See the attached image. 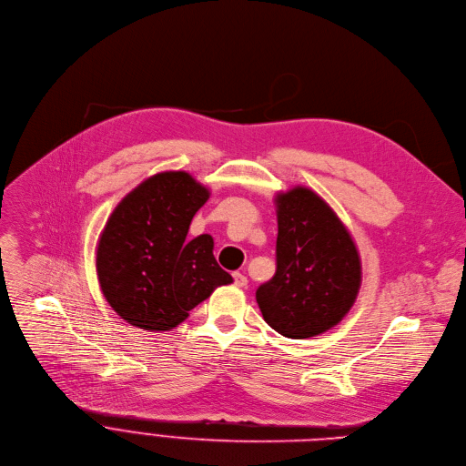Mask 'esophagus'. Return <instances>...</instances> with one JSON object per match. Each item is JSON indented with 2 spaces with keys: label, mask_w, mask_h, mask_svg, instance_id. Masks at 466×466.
I'll return each mask as SVG.
<instances>
[{
  "label": "esophagus",
  "mask_w": 466,
  "mask_h": 466,
  "mask_svg": "<svg viewBox=\"0 0 466 466\" xmlns=\"http://www.w3.org/2000/svg\"><path fill=\"white\" fill-rule=\"evenodd\" d=\"M232 277H234V284H236V286H239V288H245V286L248 284L247 277H245L243 273H239V271H236Z\"/></svg>",
  "instance_id": "obj_1"
}]
</instances>
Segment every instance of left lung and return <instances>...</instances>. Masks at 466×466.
I'll list each match as a JSON object with an SVG mask.
<instances>
[{"mask_svg": "<svg viewBox=\"0 0 466 466\" xmlns=\"http://www.w3.org/2000/svg\"><path fill=\"white\" fill-rule=\"evenodd\" d=\"M277 271L258 286L266 323L286 338H310L350 312L360 288V257L332 208L312 189L277 198Z\"/></svg>", "mask_w": 466, "mask_h": 466, "instance_id": "obj_1", "label": "left lung"}]
</instances>
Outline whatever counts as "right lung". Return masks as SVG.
<instances>
[{"mask_svg": "<svg viewBox=\"0 0 466 466\" xmlns=\"http://www.w3.org/2000/svg\"><path fill=\"white\" fill-rule=\"evenodd\" d=\"M209 191L184 171L147 178L126 195L100 236L96 271L106 301L134 327L168 330L232 277L209 234L186 239Z\"/></svg>", "mask_w": 466, "mask_h": 466, "instance_id": "obj_1", "label": "right lung"}]
</instances>
